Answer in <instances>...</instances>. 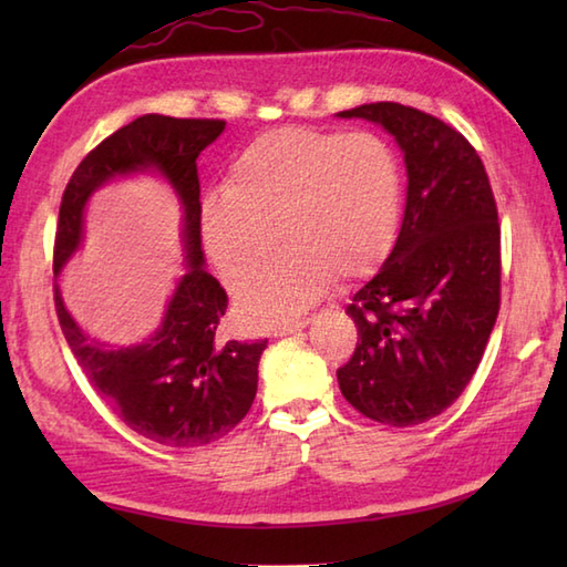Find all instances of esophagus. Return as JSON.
I'll use <instances>...</instances> for the list:
<instances>
[{"label": "esophagus", "mask_w": 567, "mask_h": 567, "mask_svg": "<svg viewBox=\"0 0 567 567\" xmlns=\"http://www.w3.org/2000/svg\"><path fill=\"white\" fill-rule=\"evenodd\" d=\"M311 323V319H299V321H292V323H285V327H277L275 329V336H290V333H297L307 329Z\"/></svg>", "instance_id": "obj_1"}]
</instances>
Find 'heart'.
I'll return each mask as SVG.
<instances>
[{
    "label": "heart",
    "instance_id": "heart-1",
    "mask_svg": "<svg viewBox=\"0 0 567 567\" xmlns=\"http://www.w3.org/2000/svg\"><path fill=\"white\" fill-rule=\"evenodd\" d=\"M402 175L375 134L277 128L228 165L224 192L202 199V246L226 287L244 285L277 248L287 250L248 282L236 315L248 329H277L333 285L375 272L396 240Z\"/></svg>",
    "mask_w": 567,
    "mask_h": 567
}]
</instances>
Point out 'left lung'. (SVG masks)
Wrapping results in <instances>:
<instances>
[{
    "mask_svg": "<svg viewBox=\"0 0 567 567\" xmlns=\"http://www.w3.org/2000/svg\"><path fill=\"white\" fill-rule=\"evenodd\" d=\"M336 116L382 126L406 167L400 236L346 309L358 346L336 378L363 416L388 426L424 424L461 396L495 329V197L475 148L441 118L394 102Z\"/></svg>",
    "mask_w": 567,
    "mask_h": 567,
    "instance_id": "left-lung-1",
    "label": "left lung"
}]
</instances>
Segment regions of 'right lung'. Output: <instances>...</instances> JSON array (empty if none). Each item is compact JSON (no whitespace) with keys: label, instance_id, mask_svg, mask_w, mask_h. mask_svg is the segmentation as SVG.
<instances>
[{"label":"right lung","instance_id":"right-lung-1","mask_svg":"<svg viewBox=\"0 0 567 567\" xmlns=\"http://www.w3.org/2000/svg\"><path fill=\"white\" fill-rule=\"evenodd\" d=\"M219 118L143 114L104 138L63 192L58 214L53 272L60 277L82 248L84 212L94 192L134 175L163 177L183 209L179 244L185 272L165 315L146 341L118 346L94 339L70 315L55 282V311L72 355L104 402L128 429L171 449H197L226 436L256 400L258 363L268 339L216 341L226 292L204 270L199 236V153L224 134Z\"/></svg>","mask_w":567,"mask_h":567}]
</instances>
